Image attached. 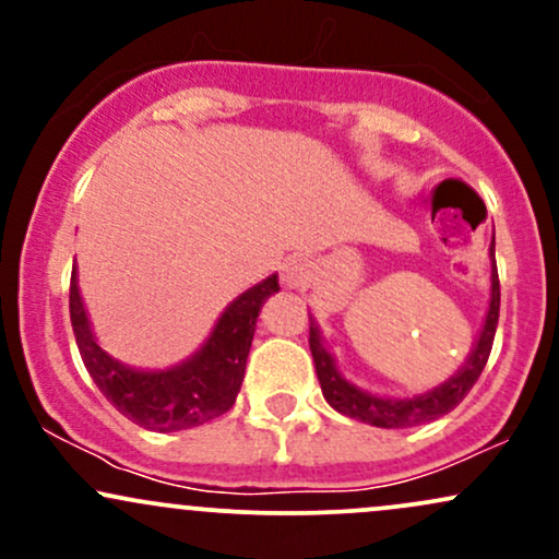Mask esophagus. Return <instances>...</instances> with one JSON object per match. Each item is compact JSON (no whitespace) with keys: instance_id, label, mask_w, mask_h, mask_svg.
Listing matches in <instances>:
<instances>
[{"instance_id":"esophagus-1","label":"esophagus","mask_w":559,"mask_h":559,"mask_svg":"<svg viewBox=\"0 0 559 559\" xmlns=\"http://www.w3.org/2000/svg\"><path fill=\"white\" fill-rule=\"evenodd\" d=\"M281 281L286 286H305L310 281V262L301 258H288L281 265Z\"/></svg>"}]
</instances>
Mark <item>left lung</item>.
Segmentation results:
<instances>
[{
    "mask_svg": "<svg viewBox=\"0 0 559 559\" xmlns=\"http://www.w3.org/2000/svg\"><path fill=\"white\" fill-rule=\"evenodd\" d=\"M493 254V243H491ZM499 323V275H497V262L491 267V301H489V316H486L484 331H480L476 349L471 352L467 362L460 368L457 376L449 378L447 383L436 386L433 391H426L420 396H407V400H383V396H373L368 391H360L352 386L349 381H344L338 376L333 357L325 352L323 342H320V331L316 320L310 316V352L312 360H316L318 381L323 389L325 402L331 404L336 413L346 415V418H355L368 423L376 428H413L420 423H431L441 415H447L449 409L457 407L465 400L467 391L473 389V383L478 381V376L484 373L486 360L491 355L493 333H497Z\"/></svg>",
    "mask_w": 559,
    "mask_h": 559,
    "instance_id": "1",
    "label": "left lung"
}]
</instances>
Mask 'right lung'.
I'll return each instance as SVG.
<instances>
[{"label": "right lung", "mask_w": 559, "mask_h": 559, "mask_svg": "<svg viewBox=\"0 0 559 559\" xmlns=\"http://www.w3.org/2000/svg\"><path fill=\"white\" fill-rule=\"evenodd\" d=\"M275 292H278L275 275L243 292L239 299L230 301L228 310L217 320L213 336L191 360L157 373L126 368L94 342L75 284V267L70 275V323H73L81 360L107 402L136 426L170 433L221 418L234 407L260 307Z\"/></svg>", "instance_id": "obj_1"}]
</instances>
